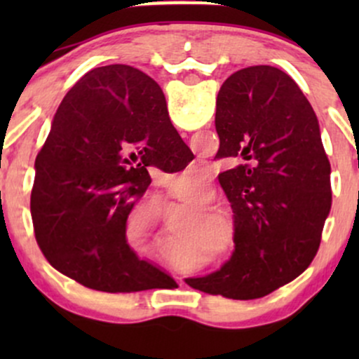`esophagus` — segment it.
<instances>
[{
    "label": "esophagus",
    "instance_id": "esophagus-1",
    "mask_svg": "<svg viewBox=\"0 0 359 359\" xmlns=\"http://www.w3.org/2000/svg\"><path fill=\"white\" fill-rule=\"evenodd\" d=\"M194 170L196 172H199V174H203L204 177H209V172H205L204 168H203V163H194Z\"/></svg>",
    "mask_w": 359,
    "mask_h": 359
}]
</instances>
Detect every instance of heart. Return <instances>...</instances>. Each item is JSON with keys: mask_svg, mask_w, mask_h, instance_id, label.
<instances>
[{"mask_svg": "<svg viewBox=\"0 0 359 359\" xmlns=\"http://www.w3.org/2000/svg\"><path fill=\"white\" fill-rule=\"evenodd\" d=\"M167 201L170 203H177L184 208L191 209L194 212V217L187 224V236L194 238L191 245L196 250L205 251L206 245H216L217 234L219 229L214 224H221L224 228L231 229V238L234 234V222L231 217L228 216L224 211L216 208H209L214 203V192L209 184H194V185H184L182 189H167L163 192ZM140 219L145 222L147 226L154 224V212L148 211V209H140L138 211ZM228 229V231H229ZM229 234V233H228Z\"/></svg>", "mask_w": 359, "mask_h": 359, "instance_id": "heart-1", "label": "heart"}]
</instances>
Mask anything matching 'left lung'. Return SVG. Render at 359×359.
<instances>
[{
  "mask_svg": "<svg viewBox=\"0 0 359 359\" xmlns=\"http://www.w3.org/2000/svg\"><path fill=\"white\" fill-rule=\"evenodd\" d=\"M219 174L234 212L229 262L187 283L228 299H259L311 265L331 211V163L311 102L288 74L253 65L222 82L216 101Z\"/></svg>",
  "mask_w": 359,
  "mask_h": 359,
  "instance_id": "1",
  "label": "left lung"
}]
</instances>
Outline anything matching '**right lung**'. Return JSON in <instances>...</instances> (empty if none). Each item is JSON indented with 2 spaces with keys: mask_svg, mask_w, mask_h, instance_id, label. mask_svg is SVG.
Here are the masks:
<instances>
[{
  "mask_svg": "<svg viewBox=\"0 0 359 359\" xmlns=\"http://www.w3.org/2000/svg\"><path fill=\"white\" fill-rule=\"evenodd\" d=\"M187 148L147 74L114 64L81 77L35 160L30 211L47 262L93 290L154 288L165 273L130 248L126 219L151 182L148 167Z\"/></svg>",
  "mask_w": 359,
  "mask_h": 359,
  "instance_id": "right-lung-1",
  "label": "right lung"
}]
</instances>
